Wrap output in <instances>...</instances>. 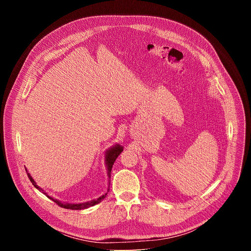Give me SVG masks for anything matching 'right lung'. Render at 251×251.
Listing matches in <instances>:
<instances>
[{
  "label": "right lung",
  "instance_id": "obj_1",
  "mask_svg": "<svg viewBox=\"0 0 251 251\" xmlns=\"http://www.w3.org/2000/svg\"><path fill=\"white\" fill-rule=\"evenodd\" d=\"M122 151H123V148H122L121 146H119V144H117V146H115L114 148H112L111 150H109L108 152H107V154H105V164H107V167H108V174H109V176H110V173H111V171H112V167H113V165H114L116 159L118 157V155L120 154ZM25 170H26V169H25ZM27 175H28V177H29L31 183L34 185V187L37 188L38 190H42L41 188H39V187L36 185V183H35L34 180L31 178V176H30L29 174H27ZM108 191H109V190H108ZM44 193H45V192H44ZM45 194L47 195V193H45ZM105 195H107V193H105V194L102 195V196H100V197H99V199H98L97 201H88V202L76 203V204L64 203V202H61V201H59L52 200L51 197H50L49 195H47V196L50 197V199H51L52 201H55L59 206H61V207L68 208V209H84V208H87V207H89V206H92V205H95V204L100 202V201L104 199Z\"/></svg>",
  "mask_w": 251,
  "mask_h": 251
}]
</instances>
